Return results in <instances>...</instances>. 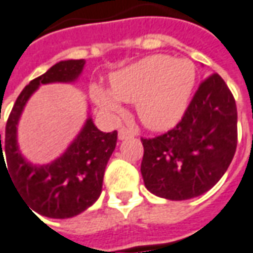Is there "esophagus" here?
Masks as SVG:
<instances>
[{"label":"esophagus","mask_w":253,"mask_h":253,"mask_svg":"<svg viewBox=\"0 0 253 253\" xmlns=\"http://www.w3.org/2000/svg\"><path fill=\"white\" fill-rule=\"evenodd\" d=\"M133 136V132L128 128H121L118 130V139L120 140H124V139H128V137Z\"/></svg>","instance_id":"esophagus-1"}]
</instances>
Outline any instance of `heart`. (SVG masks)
<instances>
[{"mask_svg": "<svg viewBox=\"0 0 253 253\" xmlns=\"http://www.w3.org/2000/svg\"><path fill=\"white\" fill-rule=\"evenodd\" d=\"M197 70L189 59L153 55L110 76V90L93 85L92 97L100 107L120 110L123 102H135L139 120L150 129H165L176 123L189 103Z\"/></svg>", "mask_w": 253, "mask_h": 253, "instance_id": "heart-1", "label": "heart"}]
</instances>
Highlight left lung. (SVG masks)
<instances>
[{"label": "left lung", "instance_id": "left-lung-1", "mask_svg": "<svg viewBox=\"0 0 253 253\" xmlns=\"http://www.w3.org/2000/svg\"><path fill=\"white\" fill-rule=\"evenodd\" d=\"M142 143L140 172L150 193L183 201L212 189L237 149L236 100L222 77L204 80L176 126Z\"/></svg>", "mask_w": 253, "mask_h": 253}]
</instances>
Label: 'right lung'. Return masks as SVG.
I'll return each instance as SVG.
<instances>
[{"mask_svg":"<svg viewBox=\"0 0 253 253\" xmlns=\"http://www.w3.org/2000/svg\"><path fill=\"white\" fill-rule=\"evenodd\" d=\"M84 64V59L63 60L34 78L17 96L6 121V164L1 146V172L2 168L6 169L26 204L42 216L67 219L89 208L102 193L104 169L116 149L117 130L102 132L88 117L73 143L50 164L34 165L19 150L17 124L31 95L43 84L74 83L83 73Z\"/></svg>","mask_w":253,"mask_h":253,"instance_id":"obj_1","label":"right lung"}]
</instances>
